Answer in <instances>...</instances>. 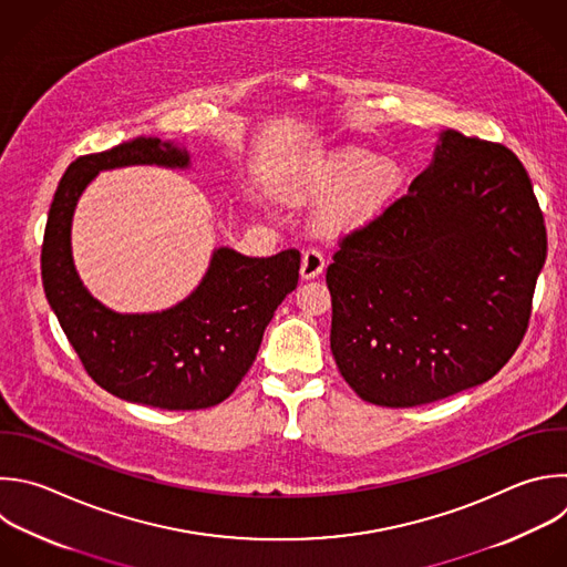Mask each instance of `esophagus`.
<instances>
[{
  "instance_id": "34e87169",
  "label": "esophagus",
  "mask_w": 567,
  "mask_h": 567,
  "mask_svg": "<svg viewBox=\"0 0 567 567\" xmlns=\"http://www.w3.org/2000/svg\"><path fill=\"white\" fill-rule=\"evenodd\" d=\"M324 271V258L316 247H309L302 251V262H300V274L305 280H311Z\"/></svg>"
}]
</instances>
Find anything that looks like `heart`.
Instances as JSON below:
<instances>
[{
	"label": "heart",
	"instance_id": "obj_1",
	"mask_svg": "<svg viewBox=\"0 0 567 567\" xmlns=\"http://www.w3.org/2000/svg\"><path fill=\"white\" fill-rule=\"evenodd\" d=\"M405 171L392 157H373L364 148H338L311 164L309 192L331 198L322 220L331 229L364 227L401 192Z\"/></svg>",
	"mask_w": 567,
	"mask_h": 567
}]
</instances>
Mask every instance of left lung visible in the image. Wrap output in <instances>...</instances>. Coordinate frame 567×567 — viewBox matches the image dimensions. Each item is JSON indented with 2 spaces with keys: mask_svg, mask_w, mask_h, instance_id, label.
I'll return each mask as SVG.
<instances>
[{
  "mask_svg": "<svg viewBox=\"0 0 567 567\" xmlns=\"http://www.w3.org/2000/svg\"><path fill=\"white\" fill-rule=\"evenodd\" d=\"M327 267L331 353L367 403L416 408L489 381L518 349L547 256L520 159L445 131L432 166Z\"/></svg>",
  "mask_w": 567,
  "mask_h": 567,
  "instance_id": "obj_1",
  "label": "left lung"
}]
</instances>
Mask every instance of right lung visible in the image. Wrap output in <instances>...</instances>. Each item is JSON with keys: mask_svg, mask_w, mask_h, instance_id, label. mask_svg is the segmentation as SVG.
Returning <instances> with one entry per match:
<instances>
[{"mask_svg": "<svg viewBox=\"0 0 567 567\" xmlns=\"http://www.w3.org/2000/svg\"><path fill=\"white\" fill-rule=\"evenodd\" d=\"M128 164L186 166L188 155L171 142L137 137L71 162L44 231L47 300L86 373L109 394L168 412L214 408L240 385L274 311L296 289L300 251L247 258L218 249L200 287L179 305L142 316L106 309L75 274L71 220L100 171Z\"/></svg>", "mask_w": 567, "mask_h": 567, "instance_id": "obj_1", "label": "right lung"}]
</instances>
